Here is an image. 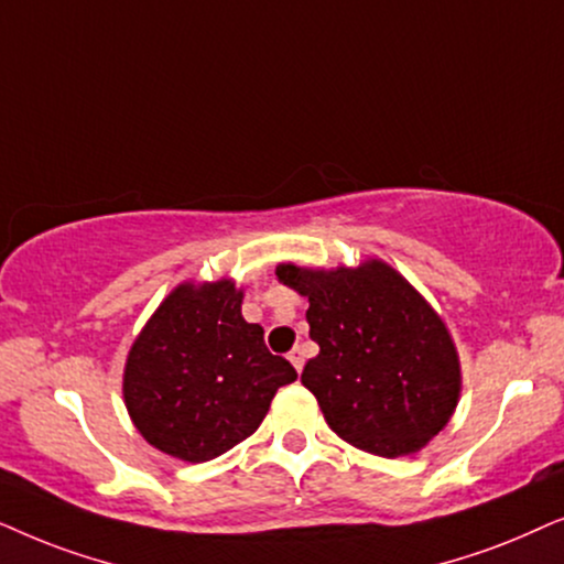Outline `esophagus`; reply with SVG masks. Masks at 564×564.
I'll return each instance as SVG.
<instances>
[{"mask_svg": "<svg viewBox=\"0 0 564 564\" xmlns=\"http://www.w3.org/2000/svg\"><path fill=\"white\" fill-rule=\"evenodd\" d=\"M289 360H291V364H294L296 371H302L304 369V350L302 348H294V350L289 352Z\"/></svg>", "mask_w": 564, "mask_h": 564, "instance_id": "1", "label": "esophagus"}]
</instances>
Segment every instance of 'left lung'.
<instances>
[{"instance_id":"left-lung-1","label":"left lung","mask_w":564,"mask_h":564,"mask_svg":"<svg viewBox=\"0 0 564 564\" xmlns=\"http://www.w3.org/2000/svg\"><path fill=\"white\" fill-rule=\"evenodd\" d=\"M283 286L310 299L306 322L319 352L302 384L327 425L364 452L397 459L444 431L462 392V369L444 319L392 265L275 268Z\"/></svg>"}]
</instances>
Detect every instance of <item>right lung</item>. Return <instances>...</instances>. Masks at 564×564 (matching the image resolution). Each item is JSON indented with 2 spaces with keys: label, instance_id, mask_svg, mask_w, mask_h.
I'll use <instances>...</instances> for the list:
<instances>
[{
  "label": "right lung",
  "instance_id": "right-lung-1",
  "mask_svg": "<svg viewBox=\"0 0 564 564\" xmlns=\"http://www.w3.org/2000/svg\"><path fill=\"white\" fill-rule=\"evenodd\" d=\"M242 289L224 278L180 283L133 340L123 400L160 452L200 464L258 431L278 389L296 379L262 327L242 317Z\"/></svg>",
  "mask_w": 564,
  "mask_h": 564
}]
</instances>
